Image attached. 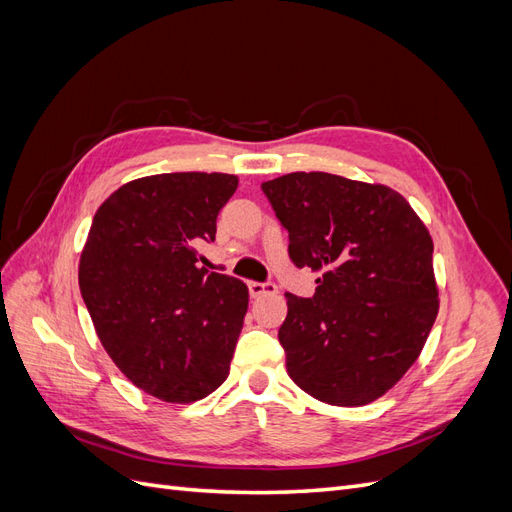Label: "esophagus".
<instances>
[{"mask_svg": "<svg viewBox=\"0 0 512 512\" xmlns=\"http://www.w3.org/2000/svg\"><path fill=\"white\" fill-rule=\"evenodd\" d=\"M247 288H250V294H252L254 299L265 297V294L277 292V286L273 282H250V284H247Z\"/></svg>", "mask_w": 512, "mask_h": 512, "instance_id": "1", "label": "esophagus"}]
</instances>
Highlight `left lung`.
<instances>
[{"instance_id":"obj_1","label":"left lung","mask_w":512,"mask_h":512,"mask_svg":"<svg viewBox=\"0 0 512 512\" xmlns=\"http://www.w3.org/2000/svg\"><path fill=\"white\" fill-rule=\"evenodd\" d=\"M262 192L288 230L290 260L322 271L312 297L284 294L288 376L327 404L365 406L412 367L436 322L429 232L386 185L290 173Z\"/></svg>"}]
</instances>
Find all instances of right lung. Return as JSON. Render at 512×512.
<instances>
[{
    "label": "right lung",
    "mask_w": 512,
    "mask_h": 512,
    "mask_svg": "<svg viewBox=\"0 0 512 512\" xmlns=\"http://www.w3.org/2000/svg\"><path fill=\"white\" fill-rule=\"evenodd\" d=\"M239 179L164 173L121 185L96 211L79 265L87 312L138 389L190 404L228 378L250 292L198 265Z\"/></svg>",
    "instance_id": "obj_1"
}]
</instances>
